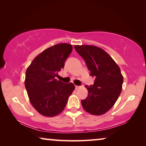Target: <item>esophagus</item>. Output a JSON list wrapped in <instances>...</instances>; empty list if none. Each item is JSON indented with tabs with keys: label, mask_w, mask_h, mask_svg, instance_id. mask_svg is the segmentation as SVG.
Wrapping results in <instances>:
<instances>
[{
	"label": "esophagus",
	"mask_w": 146,
	"mask_h": 146,
	"mask_svg": "<svg viewBox=\"0 0 146 146\" xmlns=\"http://www.w3.org/2000/svg\"><path fill=\"white\" fill-rule=\"evenodd\" d=\"M80 88V86H77V85H75V89L76 90H77V89H79Z\"/></svg>",
	"instance_id": "obj_1"
}]
</instances>
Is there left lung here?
Listing matches in <instances>:
<instances>
[{"mask_svg":"<svg viewBox=\"0 0 146 146\" xmlns=\"http://www.w3.org/2000/svg\"><path fill=\"white\" fill-rule=\"evenodd\" d=\"M74 48L85 61L90 75L95 78L93 85H85L88 96L81 100L82 106L90 114H103L113 106L122 91L120 67L101 48L88 45Z\"/></svg>","mask_w":146,"mask_h":146,"instance_id":"left-lung-1","label":"left lung"}]
</instances>
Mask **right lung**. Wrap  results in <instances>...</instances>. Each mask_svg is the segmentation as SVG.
Segmentation results:
<instances>
[{
	"instance_id": "obj_1",
	"label": "right lung",
	"mask_w": 146,
	"mask_h": 146,
	"mask_svg": "<svg viewBox=\"0 0 146 146\" xmlns=\"http://www.w3.org/2000/svg\"><path fill=\"white\" fill-rule=\"evenodd\" d=\"M72 50L69 44L54 45L38 55L26 70L25 87L28 97L35 109L44 116L61 113L75 89L72 83H64L55 79Z\"/></svg>"
}]
</instances>
